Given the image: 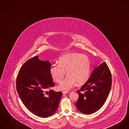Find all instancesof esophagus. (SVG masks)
Segmentation results:
<instances>
[{
    "label": "esophagus",
    "instance_id": "esophagus-1",
    "mask_svg": "<svg viewBox=\"0 0 129 129\" xmlns=\"http://www.w3.org/2000/svg\"><path fill=\"white\" fill-rule=\"evenodd\" d=\"M62 93L63 94H67L68 93V91H62Z\"/></svg>",
    "mask_w": 129,
    "mask_h": 129
}]
</instances>
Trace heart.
I'll return each instance as SVG.
<instances>
[{
  "label": "heart",
  "mask_w": 129,
  "mask_h": 129,
  "mask_svg": "<svg viewBox=\"0 0 129 129\" xmlns=\"http://www.w3.org/2000/svg\"><path fill=\"white\" fill-rule=\"evenodd\" d=\"M68 75L61 82L59 88L69 90L76 82L81 85L88 79L91 71V63L89 58L78 53L65 54L59 58L58 64L53 65L51 68V76L55 82L59 83L66 75Z\"/></svg>",
  "instance_id": "heart-1"
}]
</instances>
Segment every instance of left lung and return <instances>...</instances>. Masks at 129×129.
Here are the masks:
<instances>
[{"mask_svg": "<svg viewBox=\"0 0 129 129\" xmlns=\"http://www.w3.org/2000/svg\"><path fill=\"white\" fill-rule=\"evenodd\" d=\"M111 85V72L104 62L94 69L87 81L80 90L77 91L79 94L78 100L76 103L77 109L86 114L97 111L106 102Z\"/></svg>", "mask_w": 129, "mask_h": 129, "instance_id": "1", "label": "left lung"}]
</instances>
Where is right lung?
<instances>
[{
    "label": "right lung",
    "mask_w": 129,
    "mask_h": 129,
    "mask_svg": "<svg viewBox=\"0 0 129 129\" xmlns=\"http://www.w3.org/2000/svg\"><path fill=\"white\" fill-rule=\"evenodd\" d=\"M51 64L35 56L20 69L16 88L24 106L38 117L46 118L57 110L62 93L50 90L55 86L51 74Z\"/></svg>",
    "instance_id": "obj_1"
}]
</instances>
